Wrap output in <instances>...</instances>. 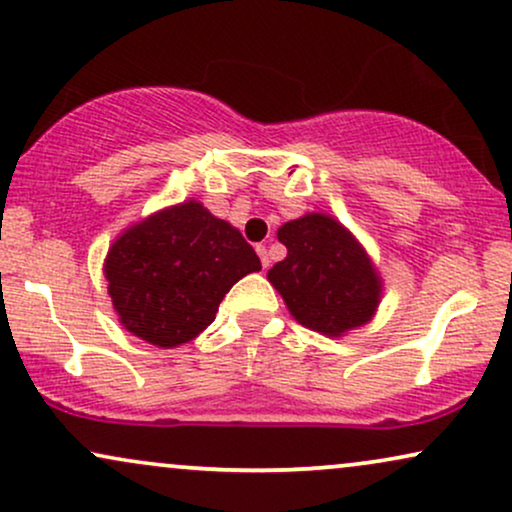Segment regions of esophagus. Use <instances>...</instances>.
<instances>
[{
  "mask_svg": "<svg viewBox=\"0 0 512 512\" xmlns=\"http://www.w3.org/2000/svg\"><path fill=\"white\" fill-rule=\"evenodd\" d=\"M257 255H260L262 267L267 269L269 267V252H267V248H264V245H257Z\"/></svg>",
  "mask_w": 512,
  "mask_h": 512,
  "instance_id": "esophagus-1",
  "label": "esophagus"
}]
</instances>
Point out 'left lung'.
Masks as SVG:
<instances>
[{
	"mask_svg": "<svg viewBox=\"0 0 512 512\" xmlns=\"http://www.w3.org/2000/svg\"><path fill=\"white\" fill-rule=\"evenodd\" d=\"M276 236L288 255L269 269L267 279L295 322L324 336H343L374 317L381 279L341 221L305 214L286 221Z\"/></svg>",
	"mask_w": 512,
	"mask_h": 512,
	"instance_id": "obj_1",
	"label": "left lung"
}]
</instances>
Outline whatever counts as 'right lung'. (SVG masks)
<instances>
[{
	"label": "right lung",
	"mask_w": 512,
	"mask_h": 512,
	"mask_svg": "<svg viewBox=\"0 0 512 512\" xmlns=\"http://www.w3.org/2000/svg\"><path fill=\"white\" fill-rule=\"evenodd\" d=\"M260 269L240 231L195 200L138 221L104 260L119 322L159 348L193 341L214 322L233 283Z\"/></svg>",
	"instance_id": "right-lung-1"
}]
</instances>
